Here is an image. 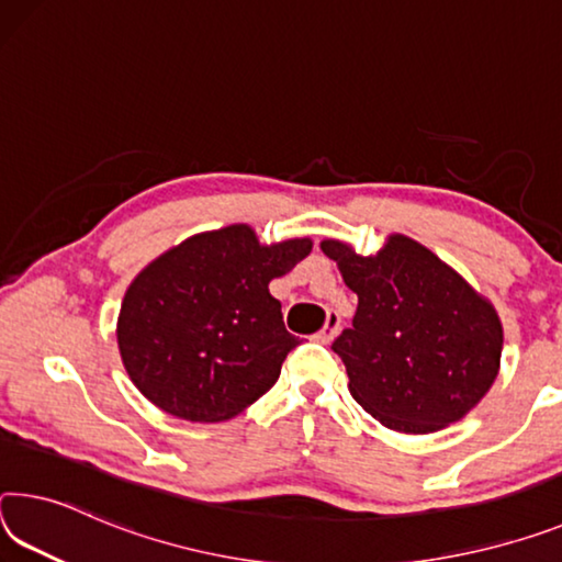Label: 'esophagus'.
Here are the masks:
<instances>
[{
	"label": "esophagus",
	"mask_w": 562,
	"mask_h": 562,
	"mask_svg": "<svg viewBox=\"0 0 562 562\" xmlns=\"http://www.w3.org/2000/svg\"><path fill=\"white\" fill-rule=\"evenodd\" d=\"M340 315L337 313H327V317H325V325H323V329H319L317 333V340H323V342H333L335 340V335L340 333Z\"/></svg>",
	"instance_id": "esophagus-1"
}]
</instances>
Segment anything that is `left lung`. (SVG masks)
<instances>
[{
    "label": "left lung",
    "mask_w": 562,
    "mask_h": 562,
    "mask_svg": "<svg viewBox=\"0 0 562 562\" xmlns=\"http://www.w3.org/2000/svg\"><path fill=\"white\" fill-rule=\"evenodd\" d=\"M319 249L358 295L352 327L333 350L364 413L407 435L462 420L501 372L503 323L493 302L407 235H387L375 255L333 237Z\"/></svg>",
    "instance_id": "1"
}]
</instances>
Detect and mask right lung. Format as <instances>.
<instances>
[{"instance_id": "1", "label": "right lung", "mask_w": 562, "mask_h": 562, "mask_svg": "<svg viewBox=\"0 0 562 562\" xmlns=\"http://www.w3.org/2000/svg\"><path fill=\"white\" fill-rule=\"evenodd\" d=\"M310 249V237L265 245L249 225H229L155 257L117 317L122 364L139 393L190 423L233 420L260 400L300 345L270 282Z\"/></svg>"}]
</instances>
